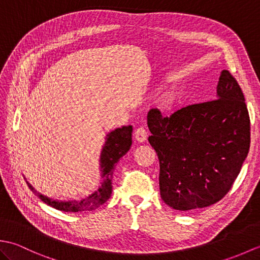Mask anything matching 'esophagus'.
<instances>
[{
  "label": "esophagus",
  "instance_id": "esophagus-1",
  "mask_svg": "<svg viewBox=\"0 0 260 260\" xmlns=\"http://www.w3.org/2000/svg\"><path fill=\"white\" fill-rule=\"evenodd\" d=\"M135 139L139 143L145 142L147 139V132L143 128V127H139V128L135 131Z\"/></svg>",
  "mask_w": 260,
  "mask_h": 260
}]
</instances>
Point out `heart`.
<instances>
[{"label": "heart", "mask_w": 260, "mask_h": 260, "mask_svg": "<svg viewBox=\"0 0 260 260\" xmlns=\"http://www.w3.org/2000/svg\"><path fill=\"white\" fill-rule=\"evenodd\" d=\"M179 92L175 88H170L165 92L162 93V96L159 97L158 106L163 109H170L175 104L176 99H178Z\"/></svg>", "instance_id": "obj_1"}]
</instances>
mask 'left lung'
<instances>
[{
	"label": "left lung",
	"mask_w": 260,
	"mask_h": 260,
	"mask_svg": "<svg viewBox=\"0 0 260 260\" xmlns=\"http://www.w3.org/2000/svg\"><path fill=\"white\" fill-rule=\"evenodd\" d=\"M147 125L159 161V192L169 207L189 211L227 194L250 146L244 93L228 70L220 74L215 101L190 105L170 117L151 109Z\"/></svg>",
	"instance_id": "8db88e82"
}]
</instances>
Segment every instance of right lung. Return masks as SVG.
<instances>
[{
	"mask_svg": "<svg viewBox=\"0 0 260 260\" xmlns=\"http://www.w3.org/2000/svg\"><path fill=\"white\" fill-rule=\"evenodd\" d=\"M132 132H133V127L131 125L121 126L110 131L105 137V144L102 148L101 157H99L101 183L89 196L79 199V200H53L51 198L39 193L26 181L27 185L33 193H36L39 199H41V201L57 210H61L64 212H81L97 209L98 207L103 206L112 196V180L114 171L119 158L129 151L132 146Z\"/></svg>",
	"mask_w": 260,
	"mask_h": 260,
	"instance_id": "add662e5",
	"label": "right lung"
}]
</instances>
